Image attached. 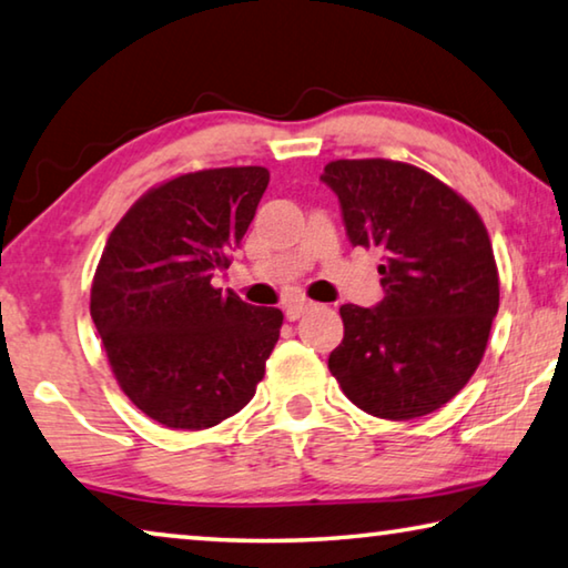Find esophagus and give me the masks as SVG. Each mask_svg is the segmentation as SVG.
Segmentation results:
<instances>
[{
	"label": "esophagus",
	"mask_w": 568,
	"mask_h": 568,
	"mask_svg": "<svg viewBox=\"0 0 568 568\" xmlns=\"http://www.w3.org/2000/svg\"><path fill=\"white\" fill-rule=\"evenodd\" d=\"M316 308V303L313 301H305V298H295V301H291L285 305V316L291 318V321H298L303 313H308V311H313Z\"/></svg>",
	"instance_id": "1"
}]
</instances>
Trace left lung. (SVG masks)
<instances>
[{"label":"left lung","instance_id":"obj_1","mask_svg":"<svg viewBox=\"0 0 568 568\" xmlns=\"http://www.w3.org/2000/svg\"><path fill=\"white\" fill-rule=\"evenodd\" d=\"M354 247L382 252L384 298L341 305L344 341L328 368L374 417L417 419L455 397L478 368L500 283L480 214L425 169L338 159L323 169Z\"/></svg>","mask_w":568,"mask_h":568}]
</instances>
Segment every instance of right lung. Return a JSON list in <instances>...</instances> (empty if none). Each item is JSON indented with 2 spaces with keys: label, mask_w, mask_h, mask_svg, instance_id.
Listing matches in <instances>:
<instances>
[{
  "label": "right lung",
  "mask_w": 568,
  "mask_h": 568,
  "mask_svg": "<svg viewBox=\"0 0 568 568\" xmlns=\"http://www.w3.org/2000/svg\"><path fill=\"white\" fill-rule=\"evenodd\" d=\"M270 182L265 166L204 169L149 189L108 237L90 316L113 376L146 417L206 429L255 397L283 313L212 285Z\"/></svg>",
  "instance_id": "add662e5"
}]
</instances>
